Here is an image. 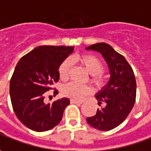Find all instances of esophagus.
<instances>
[{
	"label": "esophagus",
	"mask_w": 151,
	"mask_h": 151,
	"mask_svg": "<svg viewBox=\"0 0 151 151\" xmlns=\"http://www.w3.org/2000/svg\"><path fill=\"white\" fill-rule=\"evenodd\" d=\"M71 104H82V101H77V100H73V99H71Z\"/></svg>",
	"instance_id": "1"
}]
</instances>
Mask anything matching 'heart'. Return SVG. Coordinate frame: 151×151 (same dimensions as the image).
<instances>
[{"mask_svg": "<svg viewBox=\"0 0 151 151\" xmlns=\"http://www.w3.org/2000/svg\"><path fill=\"white\" fill-rule=\"evenodd\" d=\"M78 60L88 73L91 74L90 81L96 87H101L105 84L106 77L103 74L104 64L99 57L90 54H83L78 56ZM71 64L70 59H66L60 64L58 68V74L61 80L66 81L68 78ZM91 88L88 85H81L76 83H69L62 88V93L64 96L77 101L81 100L85 95L89 94Z\"/></svg>", "mask_w": 151, "mask_h": 151, "instance_id": "1", "label": "heart"}]
</instances>
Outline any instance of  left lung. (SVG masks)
Returning <instances> with one entry per match:
<instances>
[{
  "label": "left lung",
  "mask_w": 151,
  "mask_h": 151,
  "mask_svg": "<svg viewBox=\"0 0 151 151\" xmlns=\"http://www.w3.org/2000/svg\"><path fill=\"white\" fill-rule=\"evenodd\" d=\"M101 54L107 63L111 78L108 83L95 95L98 105L96 114L87 117L93 128L109 131L119 126L133 109L136 99V80L132 67L125 57L110 45L97 43L86 48Z\"/></svg>",
  "instance_id": "1"
}]
</instances>
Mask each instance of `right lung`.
<instances>
[{
  "mask_svg": "<svg viewBox=\"0 0 151 151\" xmlns=\"http://www.w3.org/2000/svg\"><path fill=\"white\" fill-rule=\"evenodd\" d=\"M73 51V46L41 45L17 64L10 81L11 101L18 120L31 130L47 131L62 120L69 99L63 98L52 104H45L44 99L45 92L59 80L60 64Z\"/></svg>",
  "mask_w": 151,
  "mask_h": 151,
  "instance_id": "add662e5",
  "label": "right lung"
}]
</instances>
